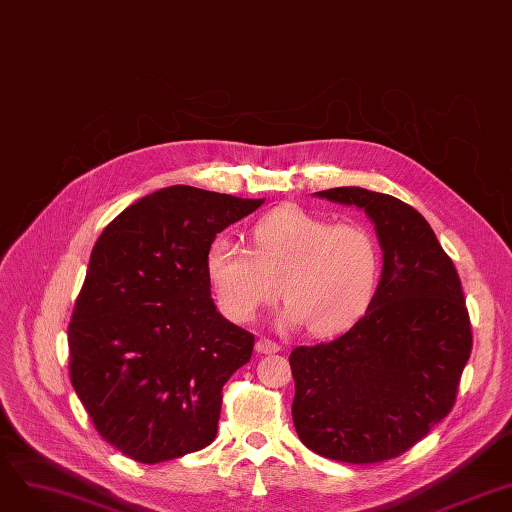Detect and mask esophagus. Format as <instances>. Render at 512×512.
<instances>
[{
	"instance_id": "obj_1",
	"label": "esophagus",
	"mask_w": 512,
	"mask_h": 512,
	"mask_svg": "<svg viewBox=\"0 0 512 512\" xmlns=\"http://www.w3.org/2000/svg\"><path fill=\"white\" fill-rule=\"evenodd\" d=\"M255 350L261 352V354H276V352H280V346L268 337H259L257 344H255Z\"/></svg>"
}]
</instances>
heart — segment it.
<instances>
[{"label": "heart", "mask_w": 512, "mask_h": 512, "mask_svg": "<svg viewBox=\"0 0 512 512\" xmlns=\"http://www.w3.org/2000/svg\"><path fill=\"white\" fill-rule=\"evenodd\" d=\"M206 276L219 310L251 323L276 299L285 325L314 335L352 327L369 308L380 278V246L361 223H331L306 208L280 206L251 227V249L219 236L206 251Z\"/></svg>", "instance_id": "b5f03b06"}]
</instances>
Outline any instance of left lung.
Masks as SVG:
<instances>
[{
  "instance_id": "left-lung-1",
  "label": "left lung",
  "mask_w": 512,
  "mask_h": 512,
  "mask_svg": "<svg viewBox=\"0 0 512 512\" xmlns=\"http://www.w3.org/2000/svg\"><path fill=\"white\" fill-rule=\"evenodd\" d=\"M316 196L363 208L384 266L365 316L350 331L291 352L293 424L301 443L323 458L392 460L456 403L472 350L462 282L428 221L403 200L363 187Z\"/></svg>"
}]
</instances>
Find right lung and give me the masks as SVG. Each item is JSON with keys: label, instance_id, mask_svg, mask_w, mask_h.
<instances>
[{"label": "right lung", "instance_id": "add662e5", "mask_svg": "<svg viewBox=\"0 0 512 512\" xmlns=\"http://www.w3.org/2000/svg\"><path fill=\"white\" fill-rule=\"evenodd\" d=\"M263 200L173 185L130 204L94 244L69 323V375L94 428L141 464L217 437L221 390L255 337L217 312L206 251Z\"/></svg>", "mask_w": 512, "mask_h": 512}]
</instances>
